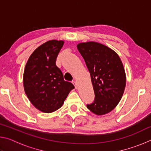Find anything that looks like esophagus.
<instances>
[{"label":"esophagus","instance_id":"esophagus-1","mask_svg":"<svg viewBox=\"0 0 151 151\" xmlns=\"http://www.w3.org/2000/svg\"><path fill=\"white\" fill-rule=\"evenodd\" d=\"M73 84L74 85H75V88H77V83H76V82L75 81H73Z\"/></svg>","mask_w":151,"mask_h":151}]
</instances>
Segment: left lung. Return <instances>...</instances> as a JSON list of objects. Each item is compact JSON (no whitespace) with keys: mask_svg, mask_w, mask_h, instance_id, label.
I'll return each instance as SVG.
<instances>
[{"mask_svg":"<svg viewBox=\"0 0 151 151\" xmlns=\"http://www.w3.org/2000/svg\"><path fill=\"white\" fill-rule=\"evenodd\" d=\"M77 48L91 74L94 92L88 109L97 115L109 113L121 101L126 85L123 65L119 55L100 43H79Z\"/></svg>","mask_w":151,"mask_h":151,"instance_id":"obj_1","label":"left lung"}]
</instances>
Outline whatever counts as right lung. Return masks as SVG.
<instances>
[{
    "label": "right lung",
    "instance_id": "right-lung-1",
    "mask_svg": "<svg viewBox=\"0 0 151 151\" xmlns=\"http://www.w3.org/2000/svg\"><path fill=\"white\" fill-rule=\"evenodd\" d=\"M64 44L52 40L44 43L32 53L25 66L24 91L36 108L50 113L60 109L75 86L64 80L56 59Z\"/></svg>",
    "mask_w": 151,
    "mask_h": 151
}]
</instances>
